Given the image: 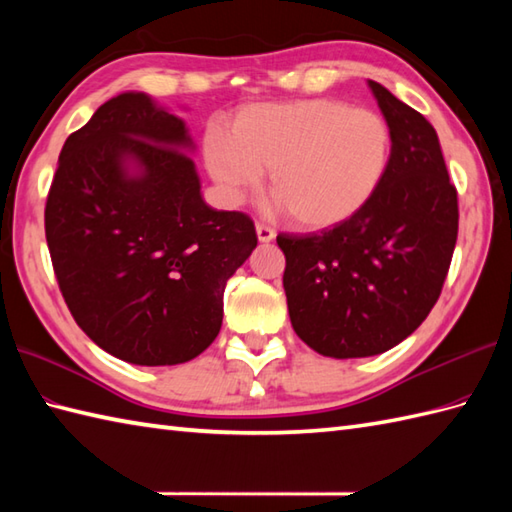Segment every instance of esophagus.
I'll list each match as a JSON object with an SVG mask.
<instances>
[{
  "mask_svg": "<svg viewBox=\"0 0 512 512\" xmlns=\"http://www.w3.org/2000/svg\"><path fill=\"white\" fill-rule=\"evenodd\" d=\"M255 231H257L259 242H273V239H275V228H270L264 222H257L255 224Z\"/></svg>",
  "mask_w": 512,
  "mask_h": 512,
  "instance_id": "1",
  "label": "esophagus"
}]
</instances>
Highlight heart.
<instances>
[{"mask_svg": "<svg viewBox=\"0 0 512 512\" xmlns=\"http://www.w3.org/2000/svg\"><path fill=\"white\" fill-rule=\"evenodd\" d=\"M391 129L380 114L314 99L250 105L233 132L211 127L204 162L228 200H242L270 171V191L303 228L350 220L385 178Z\"/></svg>", "mask_w": 512, "mask_h": 512, "instance_id": "obj_1", "label": "heart"}]
</instances>
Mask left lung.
<instances>
[{
  "label": "left lung",
  "mask_w": 512,
  "mask_h": 512,
  "mask_svg": "<svg viewBox=\"0 0 512 512\" xmlns=\"http://www.w3.org/2000/svg\"><path fill=\"white\" fill-rule=\"evenodd\" d=\"M391 129L385 178L361 211L321 233H279L292 328L332 358L383 354L427 319L458 239V191L436 129L367 81Z\"/></svg>",
  "instance_id": "obj_1"
}]
</instances>
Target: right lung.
<instances>
[{
	"label": "right lung",
	"mask_w": 512,
	"mask_h": 512,
	"mask_svg": "<svg viewBox=\"0 0 512 512\" xmlns=\"http://www.w3.org/2000/svg\"><path fill=\"white\" fill-rule=\"evenodd\" d=\"M182 118L143 92L65 140L46 202L54 275L90 339L134 365H178L222 328L224 288L257 246L246 213L202 200Z\"/></svg>",
	"instance_id": "obj_1"
}]
</instances>
